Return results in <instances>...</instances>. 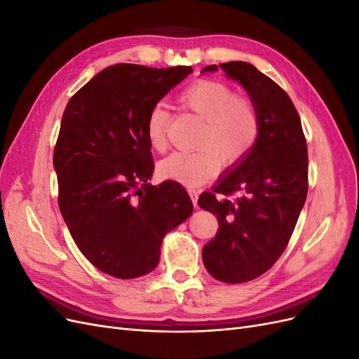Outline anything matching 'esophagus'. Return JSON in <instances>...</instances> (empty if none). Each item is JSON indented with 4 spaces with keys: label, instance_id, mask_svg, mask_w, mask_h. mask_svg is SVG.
<instances>
[{
    "label": "esophagus",
    "instance_id": "esophagus-1",
    "mask_svg": "<svg viewBox=\"0 0 359 359\" xmlns=\"http://www.w3.org/2000/svg\"><path fill=\"white\" fill-rule=\"evenodd\" d=\"M189 194H190V198L193 201V205L198 206V191L194 189H189Z\"/></svg>",
    "mask_w": 359,
    "mask_h": 359
}]
</instances>
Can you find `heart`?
I'll return each mask as SVG.
<instances>
[{
  "label": "heart",
  "instance_id": "1",
  "mask_svg": "<svg viewBox=\"0 0 359 359\" xmlns=\"http://www.w3.org/2000/svg\"><path fill=\"white\" fill-rule=\"evenodd\" d=\"M178 103L202 119L194 151H178L160 161L158 172L165 178L196 187L214 177L224 165L241 161L257 142L260 119L252 100L235 95L231 86L217 81H198L178 95ZM170 112L157 103L147 116V136L151 147L163 151Z\"/></svg>",
  "mask_w": 359,
  "mask_h": 359
}]
</instances>
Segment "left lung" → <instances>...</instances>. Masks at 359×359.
I'll return each mask as SVG.
<instances>
[{"label": "left lung", "instance_id": "obj_1", "mask_svg": "<svg viewBox=\"0 0 359 359\" xmlns=\"http://www.w3.org/2000/svg\"><path fill=\"white\" fill-rule=\"evenodd\" d=\"M219 69L241 83L260 119L253 149L198 202L219 220V231L203 245V265L233 285L262 276L285 252L306 203L309 157L299 115L273 79L244 61L212 64L202 73ZM231 194H237L233 201L224 198Z\"/></svg>", "mask_w": 359, "mask_h": 359}]
</instances>
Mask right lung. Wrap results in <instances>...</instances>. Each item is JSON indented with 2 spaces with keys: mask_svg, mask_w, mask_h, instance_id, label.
<instances>
[{
  "mask_svg": "<svg viewBox=\"0 0 359 359\" xmlns=\"http://www.w3.org/2000/svg\"><path fill=\"white\" fill-rule=\"evenodd\" d=\"M191 72L115 64L62 114L53 149L60 211L82 255L112 277L151 273L163 238L193 212L180 182H148L154 161L147 136L151 107Z\"/></svg>",
  "mask_w": 359,
  "mask_h": 359,
  "instance_id": "obj_1",
  "label": "right lung"
}]
</instances>
